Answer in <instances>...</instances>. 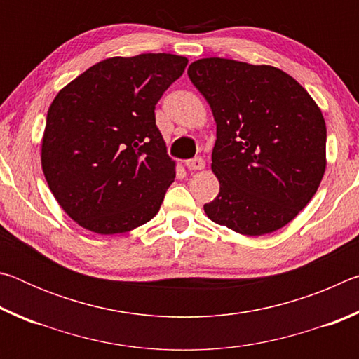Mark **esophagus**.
I'll return each mask as SVG.
<instances>
[{
  "instance_id": "34e87169",
  "label": "esophagus",
  "mask_w": 359,
  "mask_h": 359,
  "mask_svg": "<svg viewBox=\"0 0 359 359\" xmlns=\"http://www.w3.org/2000/svg\"><path fill=\"white\" fill-rule=\"evenodd\" d=\"M185 166L188 171H201V169H204L205 166V161L203 160V158H193V160H187L185 161Z\"/></svg>"
}]
</instances>
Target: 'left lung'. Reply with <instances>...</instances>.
<instances>
[{
    "instance_id": "8db88e82",
    "label": "left lung",
    "mask_w": 359,
    "mask_h": 359,
    "mask_svg": "<svg viewBox=\"0 0 359 359\" xmlns=\"http://www.w3.org/2000/svg\"><path fill=\"white\" fill-rule=\"evenodd\" d=\"M187 72L217 123L210 168L220 191L204 204L205 215L244 236L283 228L323 179L321 109L276 66L210 57L193 62Z\"/></svg>"
}]
</instances>
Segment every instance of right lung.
<instances>
[{
    "instance_id": "add662e5",
    "label": "right lung",
    "mask_w": 359,
    "mask_h": 359,
    "mask_svg": "<svg viewBox=\"0 0 359 359\" xmlns=\"http://www.w3.org/2000/svg\"><path fill=\"white\" fill-rule=\"evenodd\" d=\"M188 60L112 57L60 90L47 112L41 165L57 203L96 234L128 233L154 218L175 177L155 104Z\"/></svg>"
}]
</instances>
